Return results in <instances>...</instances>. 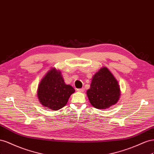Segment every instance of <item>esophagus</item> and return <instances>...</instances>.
<instances>
[{
  "mask_svg": "<svg viewBox=\"0 0 154 154\" xmlns=\"http://www.w3.org/2000/svg\"><path fill=\"white\" fill-rule=\"evenodd\" d=\"M77 91H79V92H83L85 91V89L83 88H79V89H77Z\"/></svg>",
  "mask_w": 154,
  "mask_h": 154,
  "instance_id": "obj_1",
  "label": "esophagus"
}]
</instances>
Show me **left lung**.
Returning a JSON list of instances; mask_svg holds the SVG:
<instances>
[{"label":"left lung","mask_w":154,"mask_h":154,"mask_svg":"<svg viewBox=\"0 0 154 154\" xmlns=\"http://www.w3.org/2000/svg\"><path fill=\"white\" fill-rule=\"evenodd\" d=\"M86 94L92 106L97 109H106L119 99L120 86L109 69L103 67L92 77L90 88Z\"/></svg>","instance_id":"obj_1"}]
</instances>
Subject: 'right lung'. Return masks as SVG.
<instances>
[{
	"label": "right lung",
	"instance_id": "obj_1",
	"mask_svg": "<svg viewBox=\"0 0 154 154\" xmlns=\"http://www.w3.org/2000/svg\"><path fill=\"white\" fill-rule=\"evenodd\" d=\"M74 92L72 86L65 84L60 72L52 68L39 84L37 96L44 106L58 110L67 104L70 95Z\"/></svg>",
	"mask_w": 154,
	"mask_h": 154
}]
</instances>
